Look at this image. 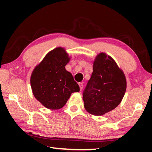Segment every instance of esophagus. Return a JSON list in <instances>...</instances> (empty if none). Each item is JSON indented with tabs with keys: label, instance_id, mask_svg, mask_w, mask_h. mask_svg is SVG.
I'll use <instances>...</instances> for the list:
<instances>
[{
	"label": "esophagus",
	"instance_id": "obj_1",
	"mask_svg": "<svg viewBox=\"0 0 152 152\" xmlns=\"http://www.w3.org/2000/svg\"><path fill=\"white\" fill-rule=\"evenodd\" d=\"M78 85L80 86V91H82V88H83V83H82V82H80V83H78Z\"/></svg>",
	"mask_w": 152,
	"mask_h": 152
}]
</instances>
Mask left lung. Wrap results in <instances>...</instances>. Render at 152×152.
Instances as JSON below:
<instances>
[{"label": "left lung", "instance_id": "1", "mask_svg": "<svg viewBox=\"0 0 152 152\" xmlns=\"http://www.w3.org/2000/svg\"><path fill=\"white\" fill-rule=\"evenodd\" d=\"M126 88L123 70L110 56L100 53L93 61V72L83 92L84 108L91 115H103L121 103Z\"/></svg>", "mask_w": 152, "mask_h": 152}]
</instances>
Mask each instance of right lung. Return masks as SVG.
I'll use <instances>...</instances> for the list:
<instances>
[{
  "mask_svg": "<svg viewBox=\"0 0 152 152\" xmlns=\"http://www.w3.org/2000/svg\"><path fill=\"white\" fill-rule=\"evenodd\" d=\"M70 60L65 49L56 48L48 52L32 72L30 83L33 94L47 109H61L72 92L80 91L78 84L65 68Z\"/></svg>",
  "mask_w": 152,
  "mask_h": 152,
  "instance_id": "right-lung-1",
  "label": "right lung"
}]
</instances>
